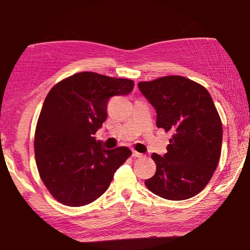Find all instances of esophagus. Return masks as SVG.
Masks as SVG:
<instances>
[{"mask_svg": "<svg viewBox=\"0 0 250 250\" xmlns=\"http://www.w3.org/2000/svg\"><path fill=\"white\" fill-rule=\"evenodd\" d=\"M132 155L134 156V158H142L143 156L142 153H139V152H137L135 150H132Z\"/></svg>", "mask_w": 250, "mask_h": 250, "instance_id": "obj_1", "label": "esophagus"}]
</instances>
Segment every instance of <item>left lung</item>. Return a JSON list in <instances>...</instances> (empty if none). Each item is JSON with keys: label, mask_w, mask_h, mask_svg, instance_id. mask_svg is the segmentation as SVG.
Segmentation results:
<instances>
[{"label": "left lung", "mask_w": 250, "mask_h": 250, "mask_svg": "<svg viewBox=\"0 0 250 250\" xmlns=\"http://www.w3.org/2000/svg\"><path fill=\"white\" fill-rule=\"evenodd\" d=\"M156 110V126L172 131L167 153H152L155 174L145 184L171 201L191 198L208 184L221 158L223 126L204 87L182 76L138 83Z\"/></svg>", "instance_id": "obj_1"}]
</instances>
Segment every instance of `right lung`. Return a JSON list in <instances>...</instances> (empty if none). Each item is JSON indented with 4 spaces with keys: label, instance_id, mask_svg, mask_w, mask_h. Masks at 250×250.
<instances>
[{
    "label": "right lung",
    "instance_id": "right-lung-1",
    "mask_svg": "<svg viewBox=\"0 0 250 250\" xmlns=\"http://www.w3.org/2000/svg\"><path fill=\"white\" fill-rule=\"evenodd\" d=\"M130 79L91 71L62 80L46 96L35 131V160L49 193L67 206H83L107 191L131 155L126 146L107 150L94 134L107 119L112 96L133 89Z\"/></svg>",
    "mask_w": 250,
    "mask_h": 250
}]
</instances>
